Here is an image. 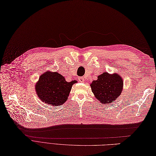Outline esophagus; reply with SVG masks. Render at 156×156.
I'll return each mask as SVG.
<instances>
[{"label": "esophagus", "mask_w": 156, "mask_h": 156, "mask_svg": "<svg viewBox=\"0 0 156 156\" xmlns=\"http://www.w3.org/2000/svg\"><path fill=\"white\" fill-rule=\"evenodd\" d=\"M79 82H81V83H85V79L83 78V77H79Z\"/></svg>", "instance_id": "1"}]
</instances>
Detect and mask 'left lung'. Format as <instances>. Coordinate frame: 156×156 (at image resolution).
Instances as JSON below:
<instances>
[{"label":"left lung","instance_id":"left-lung-1","mask_svg":"<svg viewBox=\"0 0 156 156\" xmlns=\"http://www.w3.org/2000/svg\"><path fill=\"white\" fill-rule=\"evenodd\" d=\"M123 79L119 73L110 74L103 72L97 79L90 83L94 97L101 104H111L118 98L122 92Z\"/></svg>","mask_w":156,"mask_h":156}]
</instances>
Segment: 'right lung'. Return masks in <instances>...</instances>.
<instances>
[{
  "label": "right lung",
  "mask_w": 156,
  "mask_h": 156,
  "mask_svg": "<svg viewBox=\"0 0 156 156\" xmlns=\"http://www.w3.org/2000/svg\"><path fill=\"white\" fill-rule=\"evenodd\" d=\"M74 80L66 81L64 76L58 72L46 71L40 75L35 85L37 97L44 103L56 107L63 105L69 95Z\"/></svg>",
  "instance_id": "1"
}]
</instances>
